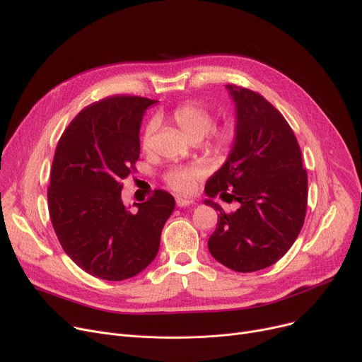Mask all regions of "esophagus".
I'll list each match as a JSON object with an SVG mask.
<instances>
[{
  "instance_id": "obj_1",
  "label": "esophagus",
  "mask_w": 362,
  "mask_h": 362,
  "mask_svg": "<svg viewBox=\"0 0 362 362\" xmlns=\"http://www.w3.org/2000/svg\"><path fill=\"white\" fill-rule=\"evenodd\" d=\"M176 204H177V206H187V205H194L195 199H191V198H177Z\"/></svg>"
}]
</instances>
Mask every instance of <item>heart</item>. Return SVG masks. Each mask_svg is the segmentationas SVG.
<instances>
[{
	"label": "heart",
	"instance_id": "1",
	"mask_svg": "<svg viewBox=\"0 0 362 362\" xmlns=\"http://www.w3.org/2000/svg\"><path fill=\"white\" fill-rule=\"evenodd\" d=\"M171 119L179 126L183 135L191 141H201L206 137L205 142V151L217 161H224L230 156L233 151L236 141H238V127L233 122H227L221 124L220 127H214V114L213 111L198 101H189L177 105L173 111H171ZM157 130V120L151 119L141 138V145L144 149H148L151 146V141L154 133ZM205 175V168L199 164L187 165L182 168L171 170L165 176L167 185L175 189L177 192L189 194L195 189L197 182Z\"/></svg>",
	"mask_w": 362,
	"mask_h": 362
}]
</instances>
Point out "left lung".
<instances>
[{
	"label": "left lung",
	"instance_id": "8db88e82",
	"mask_svg": "<svg viewBox=\"0 0 362 362\" xmlns=\"http://www.w3.org/2000/svg\"><path fill=\"white\" fill-rule=\"evenodd\" d=\"M226 88L236 107L238 141L205 185V204L220 211L208 250L227 269L251 273L270 267L296 240L307 213L308 176L281 112L251 89ZM217 194L236 200L238 210L224 214L212 201Z\"/></svg>",
	"mask_w": 362,
	"mask_h": 362
}]
</instances>
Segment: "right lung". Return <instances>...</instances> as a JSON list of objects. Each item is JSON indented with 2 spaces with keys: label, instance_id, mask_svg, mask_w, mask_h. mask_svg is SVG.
Here are the masks:
<instances>
[{
  "label": "right lung",
  "instance_id": "obj_1",
  "mask_svg": "<svg viewBox=\"0 0 362 362\" xmlns=\"http://www.w3.org/2000/svg\"><path fill=\"white\" fill-rule=\"evenodd\" d=\"M156 100L114 95L83 108L57 145L48 210L64 252L86 273L111 281L136 276L157 257L175 210L165 191L130 211L122 180L139 158L145 110Z\"/></svg>",
  "mask_w": 362,
  "mask_h": 362
}]
</instances>
